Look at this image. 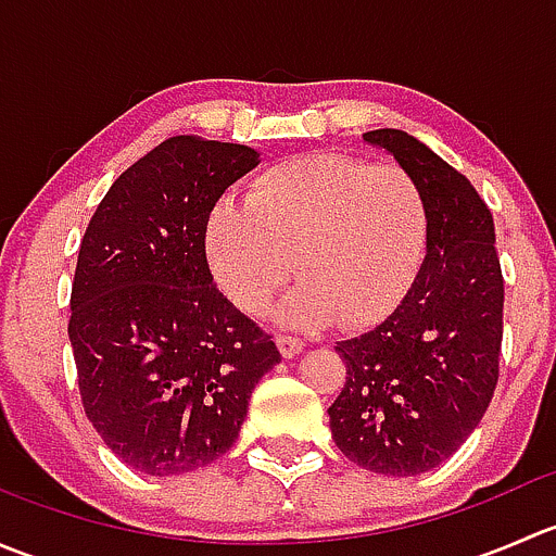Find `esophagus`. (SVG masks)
<instances>
[{
    "label": "esophagus",
    "mask_w": 556,
    "mask_h": 556,
    "mask_svg": "<svg viewBox=\"0 0 556 556\" xmlns=\"http://www.w3.org/2000/svg\"><path fill=\"white\" fill-rule=\"evenodd\" d=\"M277 346L282 352V357H295L301 350H304V341L299 336H290V333H279L277 336Z\"/></svg>",
    "instance_id": "esophagus-1"
}]
</instances>
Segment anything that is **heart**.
<instances>
[{"instance_id": "1", "label": "heart", "mask_w": 556, "mask_h": 556, "mask_svg": "<svg viewBox=\"0 0 556 556\" xmlns=\"http://www.w3.org/2000/svg\"><path fill=\"white\" fill-rule=\"evenodd\" d=\"M430 237L425 188L406 166L314 153L257 174L244 204L206 223V255L237 309L263 314L295 274L282 319L344 328L382 319L406 295Z\"/></svg>"}]
</instances>
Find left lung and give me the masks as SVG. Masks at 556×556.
Wrapping results in <instances>:
<instances>
[{"label":"left lung","instance_id":"1","mask_svg":"<svg viewBox=\"0 0 556 556\" xmlns=\"http://www.w3.org/2000/svg\"><path fill=\"white\" fill-rule=\"evenodd\" d=\"M363 139L390 150L425 188L428 252L397 309L336 341L346 366L330 403L336 446L361 468L417 476L465 444L501 374L503 271L495 223L470 179L397 128Z\"/></svg>","mask_w":556,"mask_h":556}]
</instances>
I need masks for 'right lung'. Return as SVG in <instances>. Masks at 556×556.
<instances>
[{
    "mask_svg": "<svg viewBox=\"0 0 556 556\" xmlns=\"http://www.w3.org/2000/svg\"><path fill=\"white\" fill-rule=\"evenodd\" d=\"M257 164L247 144L179 134L128 166L80 242L70 341L88 422L134 470L177 476L239 439L271 336L217 290L206 223Z\"/></svg>",
    "mask_w": 556,
    "mask_h": 556,
    "instance_id": "add662e5",
    "label": "right lung"
}]
</instances>
